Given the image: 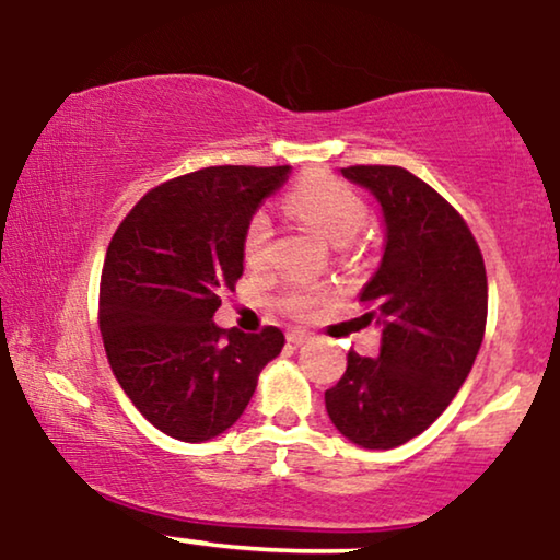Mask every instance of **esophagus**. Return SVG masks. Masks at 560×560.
Masks as SVG:
<instances>
[{
    "mask_svg": "<svg viewBox=\"0 0 560 560\" xmlns=\"http://www.w3.org/2000/svg\"><path fill=\"white\" fill-rule=\"evenodd\" d=\"M311 339V334L306 331V329H288V342H293V345H303V342H308Z\"/></svg>",
    "mask_w": 560,
    "mask_h": 560,
    "instance_id": "1",
    "label": "esophagus"
}]
</instances>
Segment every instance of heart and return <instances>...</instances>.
I'll return each instance as SVG.
<instances>
[{
    "label": "heart",
    "mask_w": 560,
    "mask_h": 560,
    "mask_svg": "<svg viewBox=\"0 0 560 560\" xmlns=\"http://www.w3.org/2000/svg\"><path fill=\"white\" fill-rule=\"evenodd\" d=\"M288 208L306 221L318 236H324L331 246L352 244L368 221V206L350 187L339 183V179L314 174L306 177L293 192L288 195ZM270 236L272 221L270 215L254 213L244 229L242 252L249 267L262 265L270 254ZM316 303L314 293H293L288 298V308L295 314H303Z\"/></svg>",
    "instance_id": "b5f03b06"
}]
</instances>
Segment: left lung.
I'll return each mask as SVG.
<instances>
[{"label": "left lung", "mask_w": 560, "mask_h": 560, "mask_svg": "<svg viewBox=\"0 0 560 560\" xmlns=\"http://www.w3.org/2000/svg\"><path fill=\"white\" fill-rule=\"evenodd\" d=\"M345 179L373 195L383 215V257L360 301L381 329V354L350 352L324 394L339 434L390 450L422 434L474 368L489 288L481 249L445 198L401 166H347Z\"/></svg>", "instance_id": "8db88e82"}]
</instances>
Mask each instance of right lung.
<instances>
[{
  "instance_id": "right-lung-1",
  "label": "right lung",
  "mask_w": 560,
  "mask_h": 560,
  "mask_svg": "<svg viewBox=\"0 0 560 560\" xmlns=\"http://www.w3.org/2000/svg\"><path fill=\"white\" fill-rule=\"evenodd\" d=\"M290 166H208L154 187L115 231L100 280V331L115 381L156 430L223 434L285 345L278 326L223 331V290L244 272L242 238Z\"/></svg>"
}]
</instances>
